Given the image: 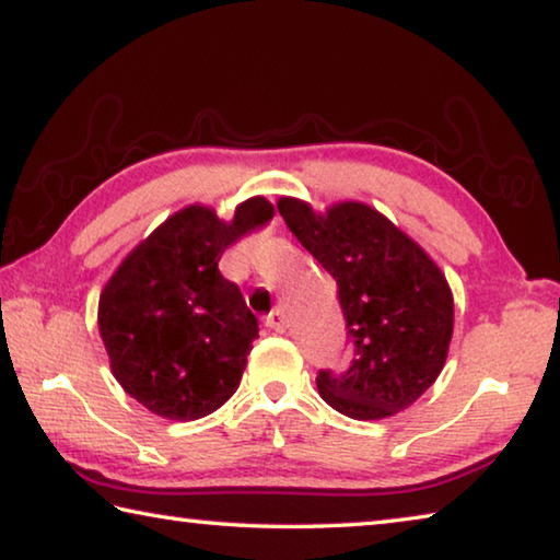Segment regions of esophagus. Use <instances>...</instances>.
I'll list each match as a JSON object with an SVG mask.
<instances>
[{
	"label": "esophagus",
	"instance_id": "34e87169",
	"mask_svg": "<svg viewBox=\"0 0 560 560\" xmlns=\"http://www.w3.org/2000/svg\"><path fill=\"white\" fill-rule=\"evenodd\" d=\"M267 326L271 328V330H277V334H283V330L289 328V318H287V311H283L281 306L279 308H273L271 314L267 316Z\"/></svg>",
	"mask_w": 560,
	"mask_h": 560
}]
</instances>
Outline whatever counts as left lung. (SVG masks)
Returning a JSON list of instances; mask_svg holds the SVG:
<instances>
[{"mask_svg":"<svg viewBox=\"0 0 560 560\" xmlns=\"http://www.w3.org/2000/svg\"><path fill=\"white\" fill-rule=\"evenodd\" d=\"M277 207L293 236L334 277L353 340L346 373H318L320 397L353 420L402 412L438 381L450 353L454 299L442 269L365 202L316 212L296 197H281Z\"/></svg>","mask_w":560,"mask_h":560,"instance_id":"left-lung-1","label":"left lung"}]
</instances>
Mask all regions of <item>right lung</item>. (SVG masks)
I'll list each match as a JSON object with an SVG mask.
<instances>
[{"instance_id":"1","label":"right lung","mask_w":560,"mask_h":560,"mask_svg":"<svg viewBox=\"0 0 560 560\" xmlns=\"http://www.w3.org/2000/svg\"><path fill=\"white\" fill-rule=\"evenodd\" d=\"M271 217L264 197L236 205L230 222L189 205L145 236L103 287L98 330L110 371L150 412L200 420L240 387L259 326L217 264Z\"/></svg>"}]
</instances>
